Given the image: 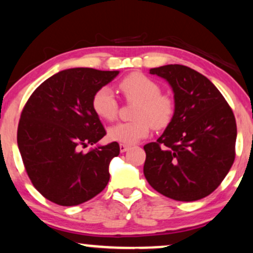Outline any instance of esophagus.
<instances>
[{
    "label": "esophagus",
    "mask_w": 253,
    "mask_h": 253,
    "mask_svg": "<svg viewBox=\"0 0 253 253\" xmlns=\"http://www.w3.org/2000/svg\"><path fill=\"white\" fill-rule=\"evenodd\" d=\"M128 148H129V146H128V145L120 144V151H121V153H124V152H126L127 150H128Z\"/></svg>",
    "instance_id": "34e87169"
}]
</instances>
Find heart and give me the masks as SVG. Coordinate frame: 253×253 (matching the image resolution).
<instances>
[{
	"mask_svg": "<svg viewBox=\"0 0 253 253\" xmlns=\"http://www.w3.org/2000/svg\"><path fill=\"white\" fill-rule=\"evenodd\" d=\"M119 89L127 100L138 102L133 114L136 120L109 127L107 134L112 141L135 144L150 134L152 125L156 128H163L169 124L174 113V105L171 97L160 94L157 82L142 74H132L119 84ZM92 106L97 117L103 120L112 121L117 118L118 101L108 87L96 90Z\"/></svg>",
	"mask_w": 253,
	"mask_h": 253,
	"instance_id": "obj_1",
	"label": "heart"
}]
</instances>
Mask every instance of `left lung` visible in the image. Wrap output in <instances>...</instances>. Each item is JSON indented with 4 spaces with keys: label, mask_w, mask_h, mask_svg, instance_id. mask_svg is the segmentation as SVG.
Wrapping results in <instances>:
<instances>
[{
    "label": "left lung",
    "mask_w": 253,
    "mask_h": 253,
    "mask_svg": "<svg viewBox=\"0 0 253 253\" xmlns=\"http://www.w3.org/2000/svg\"><path fill=\"white\" fill-rule=\"evenodd\" d=\"M169 82L174 113L156 142L144 146L146 180L178 202L208 197L234 161L237 125L232 109L203 74L181 65L151 68Z\"/></svg>",
    "instance_id": "8db88e82"
}]
</instances>
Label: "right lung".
Here are the masks:
<instances>
[{
    "label": "right lung",
    "instance_id": "obj_1",
    "mask_svg": "<svg viewBox=\"0 0 253 253\" xmlns=\"http://www.w3.org/2000/svg\"><path fill=\"white\" fill-rule=\"evenodd\" d=\"M118 74L65 69L42 82L24 106L17 128L21 157L34 187L57 205H79L107 186L109 164L120 153L118 142L87 153L81 148L106 135L92 100Z\"/></svg>",
    "mask_w": 253,
    "mask_h": 253
}]
</instances>
